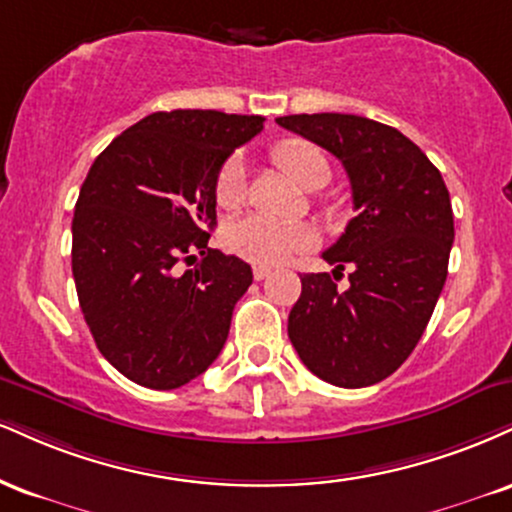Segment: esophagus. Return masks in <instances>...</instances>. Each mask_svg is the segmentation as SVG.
Listing matches in <instances>:
<instances>
[{
    "label": "esophagus",
    "mask_w": 512,
    "mask_h": 512,
    "mask_svg": "<svg viewBox=\"0 0 512 512\" xmlns=\"http://www.w3.org/2000/svg\"><path fill=\"white\" fill-rule=\"evenodd\" d=\"M269 274H272V269H269V267H262V264H257V267H252V276H255V281L267 279Z\"/></svg>",
    "instance_id": "obj_1"
}]
</instances>
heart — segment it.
<instances>
[{
  "mask_svg": "<svg viewBox=\"0 0 512 512\" xmlns=\"http://www.w3.org/2000/svg\"><path fill=\"white\" fill-rule=\"evenodd\" d=\"M274 164L305 190H317L329 181L331 169L324 152L303 140H286L272 152ZM214 197L221 209H238L245 202V171L240 157L226 159L214 181ZM310 243L305 229L295 224L250 214L224 231V245L252 264H281L303 252Z\"/></svg>",
  "mask_w": 512,
  "mask_h": 512,
  "instance_id": "1",
  "label": "heart"
}]
</instances>
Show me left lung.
Returning a JSON list of instances; mask_svg holds the SVG:
<instances>
[{
	"mask_svg": "<svg viewBox=\"0 0 512 512\" xmlns=\"http://www.w3.org/2000/svg\"><path fill=\"white\" fill-rule=\"evenodd\" d=\"M276 123L341 159L355 217L324 252L331 274H303L288 338L312 374L362 389L408 360L448 276L455 238L451 195L427 155L386 123L355 114H293Z\"/></svg>",
	"mask_w": 512,
	"mask_h": 512,
	"instance_id": "8db88e82",
	"label": "left lung"
}]
</instances>
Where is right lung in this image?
Instances as JSON below:
<instances>
[{"mask_svg": "<svg viewBox=\"0 0 512 512\" xmlns=\"http://www.w3.org/2000/svg\"><path fill=\"white\" fill-rule=\"evenodd\" d=\"M264 116L214 109L155 112L95 159L73 212L71 267L100 353L123 377L169 391L217 360L248 262L209 248L214 181ZM201 262L181 273L177 262Z\"/></svg>", "mask_w": 512, "mask_h": 512, "instance_id": "add662e5", "label": "right lung"}]
</instances>
